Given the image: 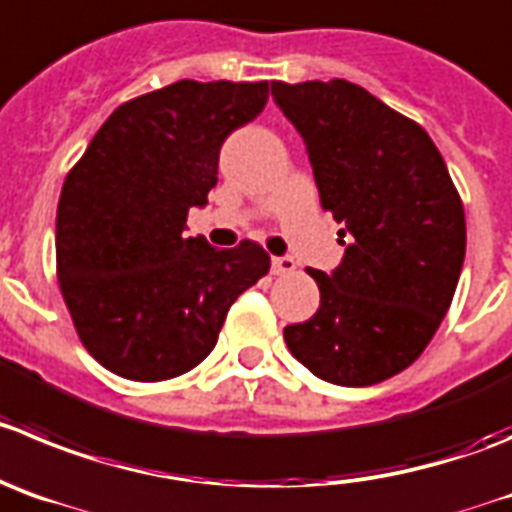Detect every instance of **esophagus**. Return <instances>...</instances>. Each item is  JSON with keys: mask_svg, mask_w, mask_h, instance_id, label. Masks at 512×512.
<instances>
[{"mask_svg": "<svg viewBox=\"0 0 512 512\" xmlns=\"http://www.w3.org/2000/svg\"><path fill=\"white\" fill-rule=\"evenodd\" d=\"M272 275H288V272L295 270V260L293 257L283 255V257H272Z\"/></svg>", "mask_w": 512, "mask_h": 512, "instance_id": "1", "label": "esophagus"}]
</instances>
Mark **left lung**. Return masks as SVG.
I'll return each instance as SVG.
<instances>
[{
    "instance_id": "8db88e82",
    "label": "left lung",
    "mask_w": 512,
    "mask_h": 512,
    "mask_svg": "<svg viewBox=\"0 0 512 512\" xmlns=\"http://www.w3.org/2000/svg\"><path fill=\"white\" fill-rule=\"evenodd\" d=\"M272 100L351 237L336 270H308L321 308L285 343L328 384H379L417 361L450 308L467 242L460 194L427 131L361 85L272 83Z\"/></svg>"
}]
</instances>
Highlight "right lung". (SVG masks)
Wrapping results in <instances>:
<instances>
[{
  "instance_id": "right-lung-1",
  "label": "right lung",
  "mask_w": 512,
  "mask_h": 512,
  "mask_svg": "<svg viewBox=\"0 0 512 512\" xmlns=\"http://www.w3.org/2000/svg\"><path fill=\"white\" fill-rule=\"evenodd\" d=\"M267 93L179 80L128 100L62 184L57 280L80 341L113 374L164 381L202 364L229 305L270 270L255 242L217 250L184 234L217 184L219 148Z\"/></svg>"
}]
</instances>
